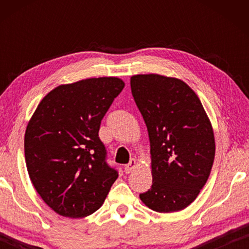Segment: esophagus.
<instances>
[{
	"instance_id": "obj_1",
	"label": "esophagus",
	"mask_w": 249,
	"mask_h": 249,
	"mask_svg": "<svg viewBox=\"0 0 249 249\" xmlns=\"http://www.w3.org/2000/svg\"><path fill=\"white\" fill-rule=\"evenodd\" d=\"M137 165H138V163H137V161H136L135 159L130 160V162H129L128 164L124 166V172H125V173H130V172H132L136 168H137Z\"/></svg>"
}]
</instances>
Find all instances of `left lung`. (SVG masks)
<instances>
[{
	"label": "left lung",
	"instance_id": "1",
	"mask_svg": "<svg viewBox=\"0 0 249 249\" xmlns=\"http://www.w3.org/2000/svg\"><path fill=\"white\" fill-rule=\"evenodd\" d=\"M130 86L151 144L153 182L139 197L155 212L181 211L209 179L215 155L212 124L195 91L178 78L136 74Z\"/></svg>",
	"mask_w": 249,
	"mask_h": 249
}]
</instances>
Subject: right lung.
Instances as JSON below:
<instances>
[{
  "mask_svg": "<svg viewBox=\"0 0 249 249\" xmlns=\"http://www.w3.org/2000/svg\"><path fill=\"white\" fill-rule=\"evenodd\" d=\"M124 83L117 77L60 85L40 101L25 134V159L36 192L54 212L77 219L104 203L118 171L107 163L101 121Z\"/></svg>",
  "mask_w": 249,
  "mask_h": 249,
  "instance_id": "right-lung-1",
  "label": "right lung"
}]
</instances>
